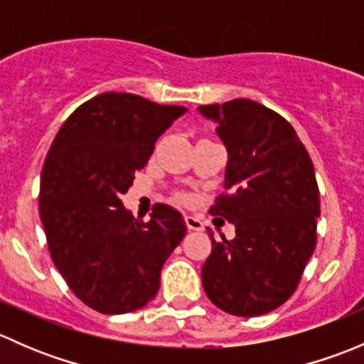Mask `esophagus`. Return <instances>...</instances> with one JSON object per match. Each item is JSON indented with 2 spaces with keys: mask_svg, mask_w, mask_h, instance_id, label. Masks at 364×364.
Here are the masks:
<instances>
[{
  "mask_svg": "<svg viewBox=\"0 0 364 364\" xmlns=\"http://www.w3.org/2000/svg\"><path fill=\"white\" fill-rule=\"evenodd\" d=\"M185 222H186V227H188V230H203L204 229V223L200 222V218H197V216H185Z\"/></svg>",
  "mask_w": 364,
  "mask_h": 364,
  "instance_id": "esophagus-1",
  "label": "esophagus"
}]
</instances>
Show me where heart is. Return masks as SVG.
<instances>
[{
    "label": "heart",
    "instance_id": "obj_1",
    "mask_svg": "<svg viewBox=\"0 0 364 364\" xmlns=\"http://www.w3.org/2000/svg\"><path fill=\"white\" fill-rule=\"evenodd\" d=\"M183 199H186V197H183Z\"/></svg>",
    "mask_w": 364,
    "mask_h": 364
}]
</instances>
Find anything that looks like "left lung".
<instances>
[{"label": "left lung", "mask_w": 364, "mask_h": 364, "mask_svg": "<svg viewBox=\"0 0 364 364\" xmlns=\"http://www.w3.org/2000/svg\"><path fill=\"white\" fill-rule=\"evenodd\" d=\"M199 111L216 123L229 151L225 192L209 215L236 227L215 241L203 266L204 291L237 317L267 314L289 299L317 245L321 199L314 164L285 117L236 98Z\"/></svg>", "instance_id": "8db88e82"}]
</instances>
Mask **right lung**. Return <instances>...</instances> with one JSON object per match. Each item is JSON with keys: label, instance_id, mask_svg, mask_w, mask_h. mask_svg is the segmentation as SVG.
I'll return each instance as SVG.
<instances>
[{"label": "right lung", "instance_id": "add662e5", "mask_svg": "<svg viewBox=\"0 0 364 364\" xmlns=\"http://www.w3.org/2000/svg\"><path fill=\"white\" fill-rule=\"evenodd\" d=\"M185 111L132 93L97 95L70 114L47 153L38 209L50 259L73 294L100 314L146 306L185 237V220L171 205L155 204L144 222L121 203L156 139Z\"/></svg>", "mask_w": 364, "mask_h": 364}]
</instances>
